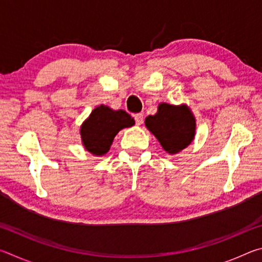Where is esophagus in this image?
Here are the masks:
<instances>
[{
    "label": "esophagus",
    "instance_id": "1",
    "mask_svg": "<svg viewBox=\"0 0 262 262\" xmlns=\"http://www.w3.org/2000/svg\"><path fill=\"white\" fill-rule=\"evenodd\" d=\"M134 119H135V122H136V125H142V123H143V119H144V117H143V114L142 113H137V114H135L134 115Z\"/></svg>",
    "mask_w": 262,
    "mask_h": 262
}]
</instances>
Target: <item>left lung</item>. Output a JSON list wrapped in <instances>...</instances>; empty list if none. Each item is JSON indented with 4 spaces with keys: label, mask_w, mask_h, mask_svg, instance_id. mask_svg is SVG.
<instances>
[{
    "label": "left lung",
    "mask_w": 262,
    "mask_h": 262,
    "mask_svg": "<svg viewBox=\"0 0 262 262\" xmlns=\"http://www.w3.org/2000/svg\"><path fill=\"white\" fill-rule=\"evenodd\" d=\"M145 127L167 154L174 155L192 143L196 122L187 105H158L157 113L145 118Z\"/></svg>",
    "instance_id": "1"
}]
</instances>
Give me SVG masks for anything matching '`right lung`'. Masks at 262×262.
I'll return each mask as SVG.
<instances>
[{
	"mask_svg": "<svg viewBox=\"0 0 262 262\" xmlns=\"http://www.w3.org/2000/svg\"><path fill=\"white\" fill-rule=\"evenodd\" d=\"M134 123V119L125 111H114L108 106L100 105L82 123L79 132L82 143L89 152L103 156L110 150L115 135Z\"/></svg>",
	"mask_w": 262,
	"mask_h": 262,
	"instance_id": "1",
	"label": "right lung"
}]
</instances>
